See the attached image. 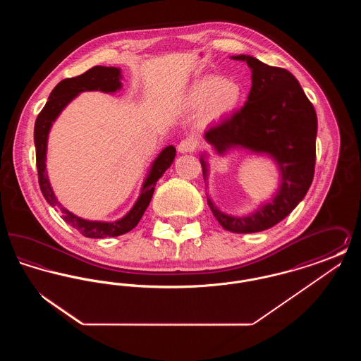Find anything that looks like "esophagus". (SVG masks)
Listing matches in <instances>:
<instances>
[{
	"instance_id": "obj_1",
	"label": "esophagus",
	"mask_w": 361,
	"mask_h": 361,
	"mask_svg": "<svg viewBox=\"0 0 361 361\" xmlns=\"http://www.w3.org/2000/svg\"><path fill=\"white\" fill-rule=\"evenodd\" d=\"M196 146H197L196 139L189 137L183 139V140L178 143L177 149H178L180 153H192V152L196 149Z\"/></svg>"
}]
</instances>
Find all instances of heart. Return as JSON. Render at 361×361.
Wrapping results in <instances>:
<instances>
[{"label":"heart","mask_w":361,"mask_h":361,"mask_svg":"<svg viewBox=\"0 0 361 361\" xmlns=\"http://www.w3.org/2000/svg\"><path fill=\"white\" fill-rule=\"evenodd\" d=\"M242 94L243 90L240 84L216 75L200 78L189 90L190 102L195 105L207 103V111L212 116H222L231 112L240 104Z\"/></svg>","instance_id":"b5f03b06"}]
</instances>
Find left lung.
<instances>
[{
	"label": "left lung",
	"mask_w": 361,
	"mask_h": 361,
	"mask_svg": "<svg viewBox=\"0 0 361 361\" xmlns=\"http://www.w3.org/2000/svg\"><path fill=\"white\" fill-rule=\"evenodd\" d=\"M252 69V87L240 111L211 126L204 134L218 154L235 147L275 159L281 173L272 202L245 216L227 215L209 197L207 203L224 230L258 233L281 222L306 196L314 178L317 114L298 80L288 70L262 63L250 55L231 56ZM206 155L200 162L207 178Z\"/></svg>",
	"instance_id": "1"
}]
</instances>
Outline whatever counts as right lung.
Here are the masks:
<instances>
[{
    "label": "right lung",
    "instance_id": "right-lung-1",
    "mask_svg": "<svg viewBox=\"0 0 361 361\" xmlns=\"http://www.w3.org/2000/svg\"><path fill=\"white\" fill-rule=\"evenodd\" d=\"M121 69L118 68H105L94 66L87 70L84 74L62 80L58 85L52 89L49 102L37 115L35 121L34 140L36 147V168L39 176L40 190L50 206L61 212L63 221L74 228H77L82 235L87 238H106V237H118L131 231L140 218L143 216L147 206L154 193L155 184L166 172V169L172 165L176 157V149L173 146L165 147L152 164L150 172L147 174L137 203L130 209V212L115 222H94L86 221L75 216L65 207L61 206L52 192L47 173H46V153H47V137L51 128L52 121L59 116L63 108L81 92L86 90H100L105 93H114L121 87Z\"/></svg>",
    "mask_w": 361,
    "mask_h": 361
}]
</instances>
